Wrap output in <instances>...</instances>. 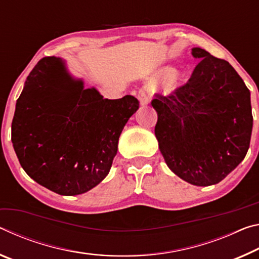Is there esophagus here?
Wrapping results in <instances>:
<instances>
[{
    "instance_id": "esophagus-1",
    "label": "esophagus",
    "mask_w": 259,
    "mask_h": 259,
    "mask_svg": "<svg viewBox=\"0 0 259 259\" xmlns=\"http://www.w3.org/2000/svg\"><path fill=\"white\" fill-rule=\"evenodd\" d=\"M138 99L140 101L141 105H147L149 103V96L147 95V93L143 90H140L138 93Z\"/></svg>"
}]
</instances>
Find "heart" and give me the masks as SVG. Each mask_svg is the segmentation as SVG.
<instances>
[{
	"instance_id": "1",
	"label": "heart",
	"mask_w": 259,
	"mask_h": 259,
	"mask_svg": "<svg viewBox=\"0 0 259 259\" xmlns=\"http://www.w3.org/2000/svg\"><path fill=\"white\" fill-rule=\"evenodd\" d=\"M175 69L172 67H163L162 70H159L158 72V77L159 79L164 80V81H167L169 80V86L173 87L176 84V78H175Z\"/></svg>"
}]
</instances>
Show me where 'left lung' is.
<instances>
[{
	"instance_id": "1",
	"label": "left lung",
	"mask_w": 259,
	"mask_h": 259,
	"mask_svg": "<svg viewBox=\"0 0 259 259\" xmlns=\"http://www.w3.org/2000/svg\"><path fill=\"white\" fill-rule=\"evenodd\" d=\"M201 58L187 83L156 94L155 135L165 163L195 186L215 185L247 155L252 131L250 92L230 63L193 48Z\"/></svg>"
}]
</instances>
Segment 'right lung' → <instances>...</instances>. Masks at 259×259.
<instances>
[{
	"mask_svg": "<svg viewBox=\"0 0 259 259\" xmlns=\"http://www.w3.org/2000/svg\"><path fill=\"white\" fill-rule=\"evenodd\" d=\"M132 95L103 99L67 73L64 62L44 57L17 100L11 141L24 171L65 196L83 194L108 176L118 140L139 109Z\"/></svg>",
	"mask_w": 259,
	"mask_h": 259,
	"instance_id": "1",
	"label": "right lung"
}]
</instances>
